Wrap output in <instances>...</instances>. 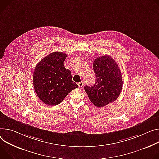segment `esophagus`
Wrapping results in <instances>:
<instances>
[{
    "instance_id": "obj_1",
    "label": "esophagus",
    "mask_w": 159,
    "mask_h": 159,
    "mask_svg": "<svg viewBox=\"0 0 159 159\" xmlns=\"http://www.w3.org/2000/svg\"><path fill=\"white\" fill-rule=\"evenodd\" d=\"M78 86H79V88L81 89V88H82V86H83V82H79V83L78 84Z\"/></svg>"
}]
</instances>
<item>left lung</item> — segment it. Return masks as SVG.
<instances>
[{
	"instance_id": "1",
	"label": "left lung",
	"mask_w": 159,
	"mask_h": 159,
	"mask_svg": "<svg viewBox=\"0 0 159 159\" xmlns=\"http://www.w3.org/2000/svg\"><path fill=\"white\" fill-rule=\"evenodd\" d=\"M93 66L96 76L95 84L91 87L85 85L84 89L95 106L103 107L119 96L123 85L121 71L117 63L108 55L97 57Z\"/></svg>"
}]
</instances>
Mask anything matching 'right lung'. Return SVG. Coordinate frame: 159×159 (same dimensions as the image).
I'll return each instance as SVG.
<instances>
[{"instance_id": "1", "label": "right lung", "mask_w": 159, "mask_h": 159, "mask_svg": "<svg viewBox=\"0 0 159 159\" xmlns=\"http://www.w3.org/2000/svg\"><path fill=\"white\" fill-rule=\"evenodd\" d=\"M66 56L62 52H52L35 66L34 87L37 96L45 104L54 106L61 103L70 91L78 87L71 80V71L64 66Z\"/></svg>"}]
</instances>
